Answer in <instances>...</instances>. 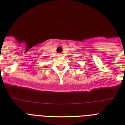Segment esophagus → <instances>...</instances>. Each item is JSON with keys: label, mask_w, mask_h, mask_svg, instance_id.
<instances>
[{"label": "esophagus", "mask_w": 125, "mask_h": 125, "mask_svg": "<svg viewBox=\"0 0 125 125\" xmlns=\"http://www.w3.org/2000/svg\"><path fill=\"white\" fill-rule=\"evenodd\" d=\"M58 56H61V54H59L58 55Z\"/></svg>", "instance_id": "34e87169"}]
</instances>
